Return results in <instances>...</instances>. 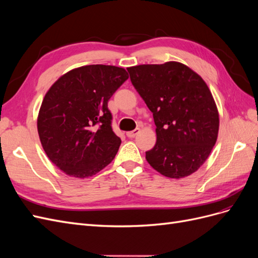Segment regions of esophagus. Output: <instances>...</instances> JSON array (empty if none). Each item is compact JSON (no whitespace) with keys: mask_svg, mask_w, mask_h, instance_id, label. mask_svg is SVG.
Wrapping results in <instances>:
<instances>
[{"mask_svg":"<svg viewBox=\"0 0 258 258\" xmlns=\"http://www.w3.org/2000/svg\"><path fill=\"white\" fill-rule=\"evenodd\" d=\"M139 132H140V129H139V128H136L135 130L127 132V137H128V138H135V137L139 134Z\"/></svg>","mask_w":258,"mask_h":258,"instance_id":"obj_1","label":"esophagus"}]
</instances>
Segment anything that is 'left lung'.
Segmentation results:
<instances>
[{"instance_id":"8db88e82","label":"left lung","mask_w":258,"mask_h":258,"mask_svg":"<svg viewBox=\"0 0 258 258\" xmlns=\"http://www.w3.org/2000/svg\"><path fill=\"white\" fill-rule=\"evenodd\" d=\"M130 80L153 113L157 141L145 158L160 174L188 176L215 145L220 118L206 82L175 61L128 68Z\"/></svg>"}]
</instances>
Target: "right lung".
I'll use <instances>...</instances> for the list:
<instances>
[{"mask_svg":"<svg viewBox=\"0 0 258 258\" xmlns=\"http://www.w3.org/2000/svg\"><path fill=\"white\" fill-rule=\"evenodd\" d=\"M128 77L122 68L85 66L62 75L45 95L38 136L47 157L66 174L92 176L114 159L121 140L112 129L107 102Z\"/></svg>","mask_w":258,"mask_h":258,"instance_id":"add662e5","label":"right lung"}]
</instances>
